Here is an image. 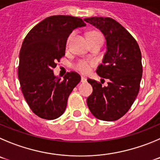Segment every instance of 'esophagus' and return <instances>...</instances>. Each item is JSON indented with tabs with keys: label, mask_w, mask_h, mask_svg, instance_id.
I'll return each mask as SVG.
<instances>
[{
	"label": "esophagus",
	"mask_w": 160,
	"mask_h": 160,
	"mask_svg": "<svg viewBox=\"0 0 160 160\" xmlns=\"http://www.w3.org/2000/svg\"><path fill=\"white\" fill-rule=\"evenodd\" d=\"M87 81V78L85 77H81V82L82 83H85Z\"/></svg>",
	"instance_id": "1"
}]
</instances>
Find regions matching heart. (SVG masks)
<instances>
[{"mask_svg": "<svg viewBox=\"0 0 160 160\" xmlns=\"http://www.w3.org/2000/svg\"><path fill=\"white\" fill-rule=\"evenodd\" d=\"M73 34L74 33H72L71 35L68 37V42H69L70 40L72 38ZM94 38L103 39V37H102V35L99 32H96V31L91 32L90 33L88 34V39H94ZM94 64H95V62L94 61H92V60H78L77 63H75L74 65H73V68H74L76 70L80 72L83 73V74H86V73L90 72V70L92 69V68L93 67Z\"/></svg>", "mask_w": 160, "mask_h": 160, "instance_id": "b5f03b06", "label": "heart"}]
</instances>
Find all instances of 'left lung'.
Masks as SVG:
<instances>
[{
	"label": "left lung",
	"mask_w": 160,
	"mask_h": 160,
	"mask_svg": "<svg viewBox=\"0 0 160 160\" xmlns=\"http://www.w3.org/2000/svg\"><path fill=\"white\" fill-rule=\"evenodd\" d=\"M84 21L104 35L107 51L96 73L108 79V86L88 79L93 92L87 99L92 114L100 120L114 121L124 116L139 91L143 67L139 44L121 24L110 17H90Z\"/></svg>",
	"instance_id": "left-lung-1"
}]
</instances>
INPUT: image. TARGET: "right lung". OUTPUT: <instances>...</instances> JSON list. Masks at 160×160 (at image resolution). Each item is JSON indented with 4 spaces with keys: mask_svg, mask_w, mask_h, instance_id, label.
I'll list each match as a JSON object with an SVG mask.
<instances>
[{
    "mask_svg": "<svg viewBox=\"0 0 160 160\" xmlns=\"http://www.w3.org/2000/svg\"><path fill=\"white\" fill-rule=\"evenodd\" d=\"M81 18L57 15L32 28L20 51L18 78L31 110L39 117L55 119L65 111L68 96L80 83V75L67 72L61 80L53 68L65 54L67 39L75 28L85 26Z\"/></svg>",
    "mask_w": 160,
    "mask_h": 160,
    "instance_id": "add662e5",
    "label": "right lung"
}]
</instances>
